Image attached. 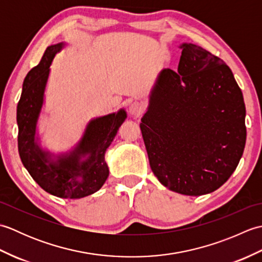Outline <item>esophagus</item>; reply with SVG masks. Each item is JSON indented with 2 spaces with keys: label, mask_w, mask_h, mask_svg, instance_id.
Returning <instances> with one entry per match:
<instances>
[{
  "label": "esophagus",
  "mask_w": 262,
  "mask_h": 262,
  "mask_svg": "<svg viewBox=\"0 0 262 262\" xmlns=\"http://www.w3.org/2000/svg\"><path fill=\"white\" fill-rule=\"evenodd\" d=\"M143 111H144V108H143V104H142L141 102L135 101V102H133V103L129 105V114H130L132 116L140 117V116H142Z\"/></svg>",
  "instance_id": "obj_1"
}]
</instances>
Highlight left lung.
Segmentation results:
<instances>
[{"label":"left lung","mask_w":262,"mask_h":262,"mask_svg":"<svg viewBox=\"0 0 262 262\" xmlns=\"http://www.w3.org/2000/svg\"><path fill=\"white\" fill-rule=\"evenodd\" d=\"M178 72H161L140 124L149 166L170 190L215 191L246 146V104L231 69L193 43H182Z\"/></svg>","instance_id":"left-lung-1"}]
</instances>
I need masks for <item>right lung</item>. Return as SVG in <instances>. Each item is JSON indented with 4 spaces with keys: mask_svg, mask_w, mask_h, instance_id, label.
<instances>
[{
    "mask_svg": "<svg viewBox=\"0 0 262 262\" xmlns=\"http://www.w3.org/2000/svg\"><path fill=\"white\" fill-rule=\"evenodd\" d=\"M64 43L47 47L40 63L29 71L22 85L16 107L18 149L25 168L43 190L59 198L77 199L98 191L109 176L104 153L126 119V111L119 110L89 122L76 147L70 153L52 154L36 143V126L43 102V92L49 66Z\"/></svg>",
    "mask_w": 262,
    "mask_h": 262,
    "instance_id": "right-lung-1",
    "label": "right lung"
}]
</instances>
